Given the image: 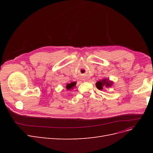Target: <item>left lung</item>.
<instances>
[{
  "label": "left lung",
  "instance_id": "1",
  "mask_svg": "<svg viewBox=\"0 0 153 153\" xmlns=\"http://www.w3.org/2000/svg\"><path fill=\"white\" fill-rule=\"evenodd\" d=\"M112 84L113 82L112 81H110L107 78H104V79L100 80L98 82H97L96 86L99 90H102L103 87H105L106 88H109L112 87Z\"/></svg>",
  "mask_w": 153,
  "mask_h": 153
}]
</instances>
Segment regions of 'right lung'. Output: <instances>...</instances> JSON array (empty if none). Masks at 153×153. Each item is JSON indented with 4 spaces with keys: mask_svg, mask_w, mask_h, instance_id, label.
Instances as JSON below:
<instances>
[{
    "mask_svg": "<svg viewBox=\"0 0 153 153\" xmlns=\"http://www.w3.org/2000/svg\"><path fill=\"white\" fill-rule=\"evenodd\" d=\"M75 85H76V82H71L70 84H68L66 85V89L68 90L73 89V88L75 86Z\"/></svg>",
    "mask_w": 153,
    "mask_h": 153,
    "instance_id": "add662e5",
    "label": "right lung"
}]
</instances>
